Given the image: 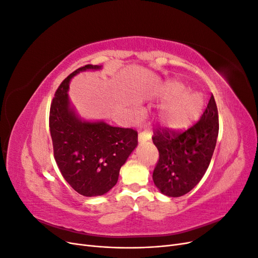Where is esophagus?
I'll return each instance as SVG.
<instances>
[{
	"instance_id": "1",
	"label": "esophagus",
	"mask_w": 258,
	"mask_h": 258,
	"mask_svg": "<svg viewBox=\"0 0 258 258\" xmlns=\"http://www.w3.org/2000/svg\"><path fill=\"white\" fill-rule=\"evenodd\" d=\"M152 138V135L151 132L148 130H144V131H141L139 134V141L140 142H145V141H148V140H151Z\"/></svg>"
}]
</instances>
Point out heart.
Wrapping results in <instances>:
<instances>
[{"mask_svg":"<svg viewBox=\"0 0 258 258\" xmlns=\"http://www.w3.org/2000/svg\"><path fill=\"white\" fill-rule=\"evenodd\" d=\"M163 96L170 102L163 107L161 122L170 130H183L190 126L204 110L202 98L197 93H186V88L179 83L168 84Z\"/></svg>","mask_w":258,"mask_h":258,"instance_id":"1","label":"heart"}]
</instances>
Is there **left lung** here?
Listing matches in <instances>:
<instances>
[{"mask_svg": "<svg viewBox=\"0 0 258 258\" xmlns=\"http://www.w3.org/2000/svg\"><path fill=\"white\" fill-rule=\"evenodd\" d=\"M217 136L218 112L213 95L200 120L188 129H155L152 139L159 152V159L153 181L158 189L169 197H181L190 191L206 173Z\"/></svg>", "mask_w": 258, "mask_h": 258, "instance_id": "left-lung-1", "label": "left lung"}]
</instances>
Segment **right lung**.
I'll list each match as a JSON object with an SVG mask.
<instances>
[{"label":"right lung","mask_w":258,"mask_h":258,"mask_svg":"<svg viewBox=\"0 0 258 258\" xmlns=\"http://www.w3.org/2000/svg\"><path fill=\"white\" fill-rule=\"evenodd\" d=\"M77 69L60 84L50 104L49 130L53 157L62 176L86 197L101 196L116 185L119 170L138 145V132L103 121H82L70 107L69 82L85 70Z\"/></svg>","instance_id":"add662e5"}]
</instances>
